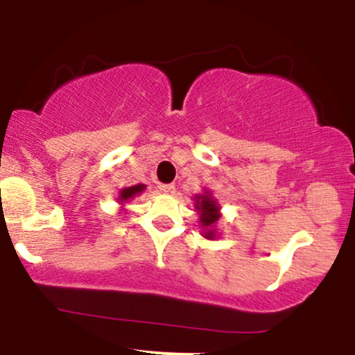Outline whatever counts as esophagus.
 I'll list each match as a JSON object with an SVG mask.
<instances>
[{"mask_svg":"<svg viewBox=\"0 0 355 355\" xmlns=\"http://www.w3.org/2000/svg\"><path fill=\"white\" fill-rule=\"evenodd\" d=\"M160 190L164 191V193L172 195L175 191V185H173V183H165V185H160Z\"/></svg>","mask_w":355,"mask_h":355,"instance_id":"esophagus-1","label":"esophagus"}]
</instances>
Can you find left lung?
<instances>
[{
    "label": "left lung",
    "instance_id": "8db88e82",
    "mask_svg": "<svg viewBox=\"0 0 355 355\" xmlns=\"http://www.w3.org/2000/svg\"><path fill=\"white\" fill-rule=\"evenodd\" d=\"M195 210L200 215V225L203 229V237L214 240L215 239V225L220 218L218 202L210 195L209 190L205 193L195 195Z\"/></svg>",
    "mask_w": 355,
    "mask_h": 355
}]
</instances>
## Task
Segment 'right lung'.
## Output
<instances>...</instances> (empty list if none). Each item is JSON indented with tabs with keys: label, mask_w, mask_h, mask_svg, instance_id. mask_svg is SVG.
<instances>
[{
	"label": "right lung",
	"mask_w": 355,
	"mask_h": 355,
	"mask_svg": "<svg viewBox=\"0 0 355 355\" xmlns=\"http://www.w3.org/2000/svg\"><path fill=\"white\" fill-rule=\"evenodd\" d=\"M146 189V185H144V183H140V185H133V187H126V189H121L120 190V197H118V202L123 205L125 202L132 200L133 197H137L138 193H141Z\"/></svg>",
	"instance_id": "obj_1"
}]
</instances>
